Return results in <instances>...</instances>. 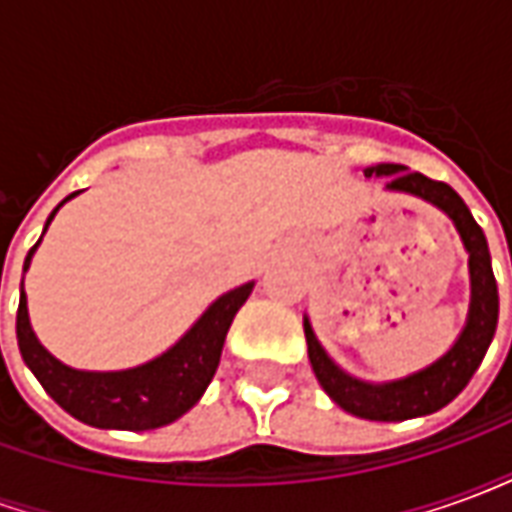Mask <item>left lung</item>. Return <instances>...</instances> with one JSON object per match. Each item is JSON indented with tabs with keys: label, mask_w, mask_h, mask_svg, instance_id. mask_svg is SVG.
<instances>
[{
	"label": "left lung",
	"mask_w": 512,
	"mask_h": 512,
	"mask_svg": "<svg viewBox=\"0 0 512 512\" xmlns=\"http://www.w3.org/2000/svg\"><path fill=\"white\" fill-rule=\"evenodd\" d=\"M373 175L386 178L389 191H406V194L433 202L455 222L463 246L469 252V274H472V307H469L466 329L458 337V343L452 345L439 362H433L414 376L389 381V384H365V381H356L343 373L326 356L321 343L315 340L310 321H304V334H307L312 373L337 406L345 408L354 417L373 419V422H403V419L425 417V414L439 411L461 395L463 386L472 381L474 370L480 367L488 345L494 340L496 318H499V293H496L494 268H491V255H488L483 230L474 222L472 211L458 197V191L441 180L425 178L422 172H408L403 164L367 167L365 178H373Z\"/></svg>",
	"instance_id": "1"
}]
</instances>
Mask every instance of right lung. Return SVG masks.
I'll return each instance as SVG.
<instances>
[{
    "label": "right lung",
    "instance_id": "right-lung-1",
    "mask_svg": "<svg viewBox=\"0 0 512 512\" xmlns=\"http://www.w3.org/2000/svg\"><path fill=\"white\" fill-rule=\"evenodd\" d=\"M60 205L51 211L49 222L54 219V213L60 211ZM38 244L29 249L24 271L29 268V260L35 255ZM252 285L255 282H246L241 288L224 293L222 299L213 301L200 321L194 323L167 354H161L153 362L134 367V370H120V373H84V370H73L57 362L38 343V337L29 326L27 296H24V279H21V301H18L16 315L18 351L43 389L57 400V406L65 408L84 425L112 430L164 428L183 417L200 400L205 386L211 384L213 373L219 367L227 329L233 323L235 312L249 299Z\"/></svg>",
    "mask_w": 512,
    "mask_h": 512
}]
</instances>
